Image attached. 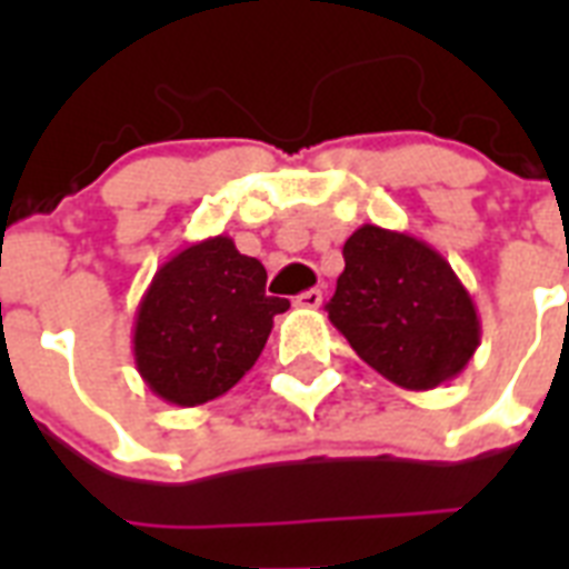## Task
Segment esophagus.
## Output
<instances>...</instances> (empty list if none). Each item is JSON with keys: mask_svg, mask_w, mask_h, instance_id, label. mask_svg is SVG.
<instances>
[{"mask_svg": "<svg viewBox=\"0 0 569 569\" xmlns=\"http://www.w3.org/2000/svg\"><path fill=\"white\" fill-rule=\"evenodd\" d=\"M321 298H325L321 289H307V292H301L295 298V307H301V310H319Z\"/></svg>", "mask_w": 569, "mask_h": 569, "instance_id": "1", "label": "esophagus"}]
</instances>
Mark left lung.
I'll use <instances>...</instances> for the list:
<instances>
[{
	"mask_svg": "<svg viewBox=\"0 0 569 569\" xmlns=\"http://www.w3.org/2000/svg\"><path fill=\"white\" fill-rule=\"evenodd\" d=\"M342 257L328 319L360 360L416 392L467 369L481 346V321L440 250L410 232L363 223Z\"/></svg>",
	"mask_w": 569,
	"mask_h": 569,
	"instance_id": "left-lung-1",
	"label": "left lung"
}]
</instances>
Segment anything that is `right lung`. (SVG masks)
Instances as JSON below:
<instances>
[{
  "label": "right lung",
  "mask_w": 569,
  "mask_h": 569,
  "mask_svg": "<svg viewBox=\"0 0 569 569\" xmlns=\"http://www.w3.org/2000/svg\"><path fill=\"white\" fill-rule=\"evenodd\" d=\"M266 268L230 236L173 253L147 286L132 328V355L156 396L197 407L223 396L257 363L286 298L266 295Z\"/></svg>",
  "instance_id": "right-lung-1"
}]
</instances>
